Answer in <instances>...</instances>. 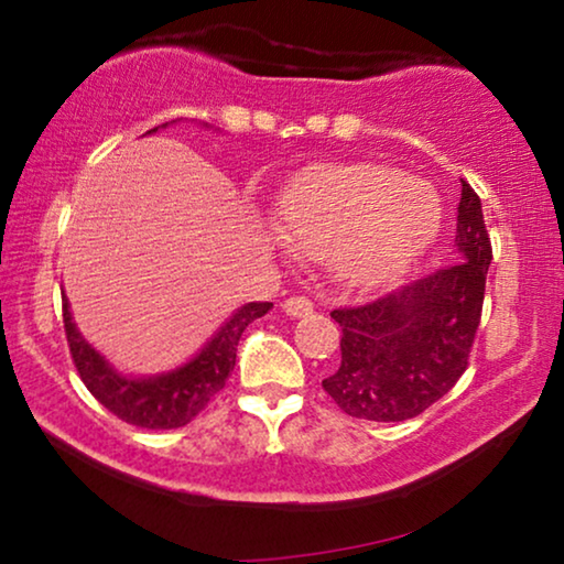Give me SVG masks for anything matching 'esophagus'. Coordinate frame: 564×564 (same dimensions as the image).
<instances>
[{
	"instance_id": "obj_1",
	"label": "esophagus",
	"mask_w": 564,
	"mask_h": 564,
	"mask_svg": "<svg viewBox=\"0 0 564 564\" xmlns=\"http://www.w3.org/2000/svg\"><path fill=\"white\" fill-rule=\"evenodd\" d=\"M282 307H284V313L292 315V318H300V315H307L313 311V303L305 295H290L282 303Z\"/></svg>"
}]
</instances>
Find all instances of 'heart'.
Returning <instances> with one entry per match:
<instances>
[{
	"label": "heart",
	"mask_w": 564,
	"mask_h": 564,
	"mask_svg": "<svg viewBox=\"0 0 564 564\" xmlns=\"http://www.w3.org/2000/svg\"><path fill=\"white\" fill-rule=\"evenodd\" d=\"M442 199L426 182L392 166L326 164L297 176L274 210V230L292 253L330 259L357 288L392 282L429 249Z\"/></svg>",
	"instance_id": "1"
}]
</instances>
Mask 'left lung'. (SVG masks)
Instances as JSON below:
<instances>
[{
    "mask_svg": "<svg viewBox=\"0 0 564 564\" xmlns=\"http://www.w3.org/2000/svg\"><path fill=\"white\" fill-rule=\"evenodd\" d=\"M454 241L452 264L390 295L330 311L341 326V365L323 390L351 419H415L465 375L492 259L480 197L467 182Z\"/></svg>",
    "mask_w": 564,
    "mask_h": 564,
    "instance_id": "8db88e82",
    "label": "left lung"
}]
</instances>
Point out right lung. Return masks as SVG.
Returning a JSON list of instances; mask_svg holds the SVG:
<instances>
[{
	"label": "right lung",
	"instance_id": "1",
	"mask_svg": "<svg viewBox=\"0 0 564 564\" xmlns=\"http://www.w3.org/2000/svg\"><path fill=\"white\" fill-rule=\"evenodd\" d=\"M61 307H64L68 351H72L76 372L91 395L130 426L161 431L187 426L226 388V380L236 367V346L241 341V334L249 323L261 318L272 303L243 305L189 365L169 375L149 377V380H130V377L115 372L76 330L66 295L61 297Z\"/></svg>",
	"mask_w": 564,
	"mask_h": 564
}]
</instances>
